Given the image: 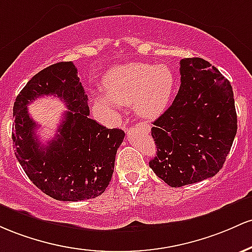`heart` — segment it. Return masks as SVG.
Masks as SVG:
<instances>
[{"mask_svg": "<svg viewBox=\"0 0 252 252\" xmlns=\"http://www.w3.org/2000/svg\"><path fill=\"white\" fill-rule=\"evenodd\" d=\"M174 87V73L166 65H119L104 76L106 95H98L96 103L107 111L118 109L119 103H133L134 111L139 117L154 119L166 109Z\"/></svg>", "mask_w": 252, "mask_h": 252, "instance_id": "b5f03b06", "label": "heart"}]
</instances>
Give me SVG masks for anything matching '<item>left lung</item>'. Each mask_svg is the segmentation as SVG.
<instances>
[{
  "instance_id": "left-lung-1",
  "label": "left lung",
  "mask_w": 252,
  "mask_h": 252,
  "mask_svg": "<svg viewBox=\"0 0 252 252\" xmlns=\"http://www.w3.org/2000/svg\"><path fill=\"white\" fill-rule=\"evenodd\" d=\"M180 64L179 93L151 128L157 155L149 163L174 188L218 174L237 133L230 82L202 58H185Z\"/></svg>"
}]
</instances>
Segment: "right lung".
<instances>
[{
  "label": "right lung",
  "mask_w": 252,
  "mask_h": 252,
  "mask_svg": "<svg viewBox=\"0 0 252 252\" xmlns=\"http://www.w3.org/2000/svg\"><path fill=\"white\" fill-rule=\"evenodd\" d=\"M44 94L57 95L69 109L47 146L36 137L37 126L27 108ZM13 118L15 156L42 193L59 201H81L106 190L125 132L106 128L89 118L88 96L73 63L52 64L33 76L16 96Z\"/></svg>",
  "instance_id": "add662e5"
}]
</instances>
